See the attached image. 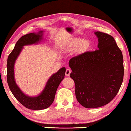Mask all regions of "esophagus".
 Returning <instances> with one entry per match:
<instances>
[{"label":"esophagus","mask_w":131,"mask_h":131,"mask_svg":"<svg viewBox=\"0 0 131 131\" xmlns=\"http://www.w3.org/2000/svg\"><path fill=\"white\" fill-rule=\"evenodd\" d=\"M71 73V70L70 69H67L66 70V72H65V74L66 76H69L70 75Z\"/></svg>","instance_id":"obj_1"}]
</instances>
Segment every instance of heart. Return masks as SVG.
I'll return each instance as SVG.
<instances>
[{
	"mask_svg": "<svg viewBox=\"0 0 131 131\" xmlns=\"http://www.w3.org/2000/svg\"><path fill=\"white\" fill-rule=\"evenodd\" d=\"M90 46V42L87 39H75L72 42L70 45L68 46L66 50L68 51L72 50L76 47H78L79 50L81 51L88 49Z\"/></svg>",
	"mask_w": 131,
	"mask_h": 131,
	"instance_id": "b5f03b06",
	"label": "heart"
}]
</instances>
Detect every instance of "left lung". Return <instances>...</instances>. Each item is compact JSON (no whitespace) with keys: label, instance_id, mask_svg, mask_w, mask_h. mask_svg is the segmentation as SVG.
Returning <instances> with one entry per match:
<instances>
[{"label":"left lung","instance_id":"8db88e82","mask_svg":"<svg viewBox=\"0 0 131 131\" xmlns=\"http://www.w3.org/2000/svg\"><path fill=\"white\" fill-rule=\"evenodd\" d=\"M94 34L98 49L83 53L69 62L77 100L86 108L109 103L118 93L124 77L123 54L113 37L101 32Z\"/></svg>","mask_w":131,"mask_h":131}]
</instances>
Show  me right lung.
<instances>
[{
  "label": "right lung",
  "instance_id": "right-lung-1",
  "mask_svg": "<svg viewBox=\"0 0 131 131\" xmlns=\"http://www.w3.org/2000/svg\"><path fill=\"white\" fill-rule=\"evenodd\" d=\"M44 30L30 33L22 36L15 44L14 49L8 55L7 62V80L8 87L14 97L25 107L31 110H43L50 107L54 100L57 90L65 77L66 69L61 68L48 79L40 94L30 96L22 91L16 83L14 77V65L24 46L37 44L43 40Z\"/></svg>",
  "mask_w": 131,
  "mask_h": 131
}]
</instances>
